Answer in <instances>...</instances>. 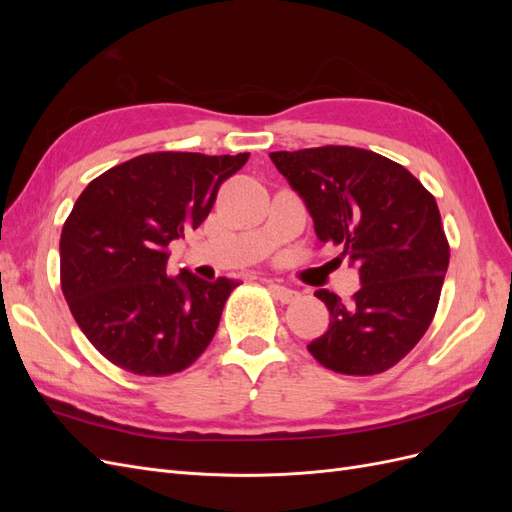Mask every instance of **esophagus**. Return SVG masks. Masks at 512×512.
Listing matches in <instances>:
<instances>
[{"mask_svg": "<svg viewBox=\"0 0 512 512\" xmlns=\"http://www.w3.org/2000/svg\"><path fill=\"white\" fill-rule=\"evenodd\" d=\"M269 290H271L273 297H275L277 301H280V303H292L294 299L299 297L297 290H290V288L280 286V284H269Z\"/></svg>", "mask_w": 512, "mask_h": 512, "instance_id": "esophagus-1", "label": "esophagus"}]
</instances>
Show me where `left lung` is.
Instances as JSON below:
<instances>
[{
  "instance_id": "obj_1",
  "label": "left lung",
  "mask_w": 512,
  "mask_h": 512,
  "mask_svg": "<svg viewBox=\"0 0 512 512\" xmlns=\"http://www.w3.org/2000/svg\"><path fill=\"white\" fill-rule=\"evenodd\" d=\"M269 156L305 200L318 241L337 245L335 260L348 258L361 275L350 303L316 292L331 324L307 350L337 374H382L436 316L451 258L436 198L410 170L367 149L327 145Z\"/></svg>"
}]
</instances>
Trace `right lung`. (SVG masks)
Wrapping results in <instances>:
<instances>
[{
  "mask_svg": "<svg viewBox=\"0 0 512 512\" xmlns=\"http://www.w3.org/2000/svg\"><path fill=\"white\" fill-rule=\"evenodd\" d=\"M250 153H143L91 181L61 228V290L94 348L136 376L190 367L239 282L166 275L168 245L207 220Z\"/></svg>",
  "mask_w": 512,
  "mask_h": 512,
  "instance_id": "1",
  "label": "right lung"
}]
</instances>
